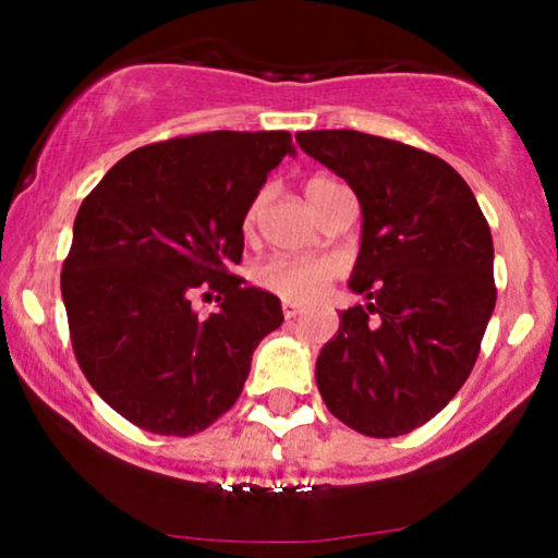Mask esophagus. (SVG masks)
I'll use <instances>...</instances> for the list:
<instances>
[{
    "label": "esophagus",
    "mask_w": 558,
    "mask_h": 558,
    "mask_svg": "<svg viewBox=\"0 0 558 558\" xmlns=\"http://www.w3.org/2000/svg\"><path fill=\"white\" fill-rule=\"evenodd\" d=\"M301 312H304V306L293 304V301H286V304H283V317L286 319H296Z\"/></svg>",
    "instance_id": "obj_1"
}]
</instances>
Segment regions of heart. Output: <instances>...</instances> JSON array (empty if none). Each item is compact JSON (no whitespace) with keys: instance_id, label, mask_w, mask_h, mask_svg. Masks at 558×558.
Returning a JSON list of instances; mask_svg holds the SVG:
<instances>
[{"instance_id":"b5f03b06","label":"heart","mask_w":558,"mask_h":558,"mask_svg":"<svg viewBox=\"0 0 558 558\" xmlns=\"http://www.w3.org/2000/svg\"><path fill=\"white\" fill-rule=\"evenodd\" d=\"M336 181L330 178H312L306 183V198L310 204L323 194L325 189ZM262 207V198L248 207L246 213V228L254 226ZM338 275L336 259L330 257H270L259 262L254 267V283H257L262 291H270L275 296L286 301H296V304H306V301H315L328 291L332 278Z\"/></svg>"}]
</instances>
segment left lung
I'll return each instance as SVG.
<instances>
[{
    "label": "left lung",
    "instance_id": "left-lung-1",
    "mask_svg": "<svg viewBox=\"0 0 558 558\" xmlns=\"http://www.w3.org/2000/svg\"><path fill=\"white\" fill-rule=\"evenodd\" d=\"M301 149L351 185L362 246L341 312L317 356L330 414L369 438L433 420L475 367L496 306L488 220L440 157L360 131L296 133Z\"/></svg>",
    "mask_w": 558,
    "mask_h": 558
}]
</instances>
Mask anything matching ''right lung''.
<instances>
[{"label": "right lung", "instance_id": "1", "mask_svg": "<svg viewBox=\"0 0 558 558\" xmlns=\"http://www.w3.org/2000/svg\"><path fill=\"white\" fill-rule=\"evenodd\" d=\"M293 155L288 131H209L141 146L83 198L62 265L75 360L141 430L194 435L241 396L280 299L228 270L267 172ZM213 290L221 310L190 301ZM207 296V293H204Z\"/></svg>", "mask_w": 558, "mask_h": 558}]
</instances>
